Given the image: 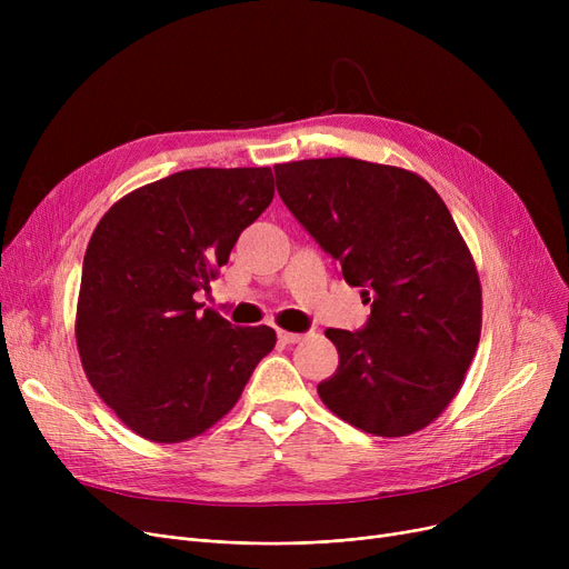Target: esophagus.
I'll return each mask as SVG.
<instances>
[{"label": "esophagus", "instance_id": "1", "mask_svg": "<svg viewBox=\"0 0 569 569\" xmlns=\"http://www.w3.org/2000/svg\"><path fill=\"white\" fill-rule=\"evenodd\" d=\"M305 337L297 335V332H286V330H279V341L286 343V346H292V343H300Z\"/></svg>", "mask_w": 569, "mask_h": 569}]
</instances>
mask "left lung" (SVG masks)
Masks as SVG:
<instances>
[{
	"label": "left lung",
	"instance_id": "left-lung-1",
	"mask_svg": "<svg viewBox=\"0 0 569 569\" xmlns=\"http://www.w3.org/2000/svg\"><path fill=\"white\" fill-rule=\"evenodd\" d=\"M277 189L360 286L365 330H327L337 373L318 385L343 422L382 438L429 427L461 390L482 332V286L466 239L417 172L350 157L277 163Z\"/></svg>",
	"mask_w": 569,
	"mask_h": 569
}]
</instances>
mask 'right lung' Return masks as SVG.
Masks as SVG:
<instances>
[{
    "label": "right lung",
    "instance_id": "add662e5",
    "mask_svg": "<svg viewBox=\"0 0 569 569\" xmlns=\"http://www.w3.org/2000/svg\"><path fill=\"white\" fill-rule=\"evenodd\" d=\"M272 198V168L182 170L119 198L94 228L76 343L89 385L140 438L204 433L272 352V327H232L196 302Z\"/></svg>",
    "mask_w": 569,
    "mask_h": 569
}]
</instances>
